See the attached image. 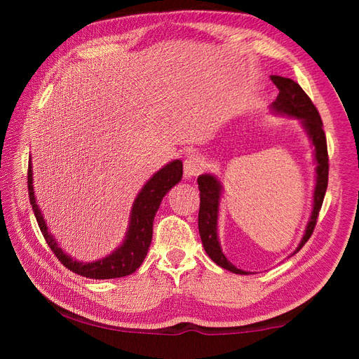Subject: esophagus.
Returning a JSON list of instances; mask_svg holds the SVG:
<instances>
[{
	"label": "esophagus",
	"mask_w": 359,
	"mask_h": 359,
	"mask_svg": "<svg viewBox=\"0 0 359 359\" xmlns=\"http://www.w3.org/2000/svg\"><path fill=\"white\" fill-rule=\"evenodd\" d=\"M205 170V162L201 156L197 154H189L185 162H184V174L187 179H191L196 177V175H199L202 171Z\"/></svg>",
	"instance_id": "obj_1"
}]
</instances>
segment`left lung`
Masks as SVG:
<instances>
[{
	"instance_id": "1",
	"label": "left lung",
	"mask_w": 359,
	"mask_h": 359,
	"mask_svg": "<svg viewBox=\"0 0 359 359\" xmlns=\"http://www.w3.org/2000/svg\"><path fill=\"white\" fill-rule=\"evenodd\" d=\"M271 81L279 89L276 100L273 102L271 109L276 114H284L288 117L299 118L306 129L311 143L315 147V160H316V187L313 193V210L306 228V234L296 251H299L306 243L311 233L315 230L316 220L319 216V210L323 207L324 196L329 184V154H327V140L323 129V120L316 106L310 100V97L304 93L302 88L292 79L271 75ZM201 191V208H199V234L207 255L222 269L233 271L236 274H248L247 271L236 269L222 253L220 243L217 239V216H219V201L222 194V185L211 174H202L197 177ZM294 251V253H296Z\"/></svg>"
}]
</instances>
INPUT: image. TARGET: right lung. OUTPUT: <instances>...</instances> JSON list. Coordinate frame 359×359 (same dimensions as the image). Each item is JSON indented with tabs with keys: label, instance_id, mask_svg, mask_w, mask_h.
Returning <instances> with one entry per match:
<instances>
[{
	"label": "right lung",
	"instance_id": "obj_1",
	"mask_svg": "<svg viewBox=\"0 0 359 359\" xmlns=\"http://www.w3.org/2000/svg\"><path fill=\"white\" fill-rule=\"evenodd\" d=\"M184 174V165L180 160H172V162L163 166L162 170L157 171L152 177L144 184L139 196L135 197L131 219H129V226L125 236V241L121 245L103 259H98L95 262H77L63 253V250L57 245V241L52 238L48 231L44 217L38 208L35 196H34V184H32V165L29 162L27 170V188H29V201L32 205L34 215L36 217L38 226L44 236L46 242L53 251V255L62 262L66 269L80 274L89 279H114L123 278L128 274H133L147 257L148 248L152 239V222L154 216L162 203V199L170 189L179 184Z\"/></svg>",
	"mask_w": 359,
	"mask_h": 359
}]
</instances>
